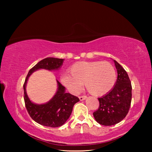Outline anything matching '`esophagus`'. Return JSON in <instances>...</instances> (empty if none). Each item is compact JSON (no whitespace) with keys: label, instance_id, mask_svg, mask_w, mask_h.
Here are the masks:
<instances>
[{"label":"esophagus","instance_id":"1","mask_svg":"<svg viewBox=\"0 0 152 152\" xmlns=\"http://www.w3.org/2000/svg\"><path fill=\"white\" fill-rule=\"evenodd\" d=\"M86 99V96H79V99L80 101H84V100H85Z\"/></svg>","mask_w":152,"mask_h":152}]
</instances>
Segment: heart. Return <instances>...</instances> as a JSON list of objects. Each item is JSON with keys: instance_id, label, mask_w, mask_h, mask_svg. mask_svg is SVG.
Masks as SVG:
<instances>
[{"instance_id": "1", "label": "heart", "mask_w": 152, "mask_h": 152, "mask_svg": "<svg viewBox=\"0 0 152 152\" xmlns=\"http://www.w3.org/2000/svg\"><path fill=\"white\" fill-rule=\"evenodd\" d=\"M68 71L70 74L61 76V82L73 93L78 92L84 83L91 94L101 96L111 91L117 80L116 70L108 61H78Z\"/></svg>"}]
</instances>
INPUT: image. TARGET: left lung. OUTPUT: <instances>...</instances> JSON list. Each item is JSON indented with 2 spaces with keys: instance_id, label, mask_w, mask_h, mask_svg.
<instances>
[{
  "instance_id": "8db88e82",
  "label": "left lung",
  "mask_w": 152,
  "mask_h": 152,
  "mask_svg": "<svg viewBox=\"0 0 152 152\" xmlns=\"http://www.w3.org/2000/svg\"><path fill=\"white\" fill-rule=\"evenodd\" d=\"M117 71V79L110 91L99 98V108L93 113L99 124L110 126L124 119L129 112L132 102V83L124 68L113 60Z\"/></svg>"
}]
</instances>
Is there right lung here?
Segmentation results:
<instances>
[{
	"mask_svg": "<svg viewBox=\"0 0 152 152\" xmlns=\"http://www.w3.org/2000/svg\"><path fill=\"white\" fill-rule=\"evenodd\" d=\"M64 59L47 58L39 61L31 69L25 79L24 100L25 107L30 117L39 124L50 127H60L70 117L73 107L80 100L78 97L66 92V88L57 81V91L53 96L45 103L36 104L31 101L26 91V86L29 76L34 72L42 70L49 71L59 70Z\"/></svg>",
	"mask_w": 152,
	"mask_h": 152,
	"instance_id": "right-lung-1",
	"label": "right lung"
}]
</instances>
